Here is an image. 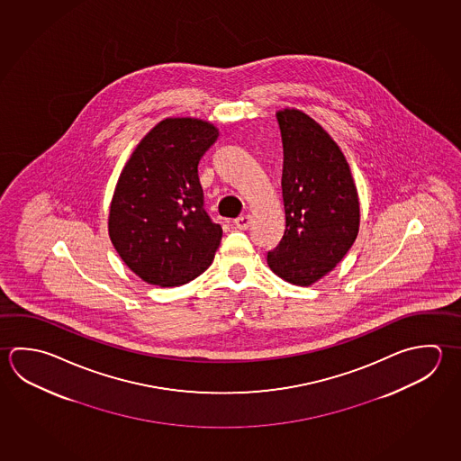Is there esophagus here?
I'll return each mask as SVG.
<instances>
[{
    "label": "esophagus",
    "mask_w": 461,
    "mask_h": 461,
    "mask_svg": "<svg viewBox=\"0 0 461 461\" xmlns=\"http://www.w3.org/2000/svg\"><path fill=\"white\" fill-rule=\"evenodd\" d=\"M250 222V216H240V218L235 219L234 226L237 227V229H240V230H245V229H249Z\"/></svg>",
    "instance_id": "1"
}]
</instances>
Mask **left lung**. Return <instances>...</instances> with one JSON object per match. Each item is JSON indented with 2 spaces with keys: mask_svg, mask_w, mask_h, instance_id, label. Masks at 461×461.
Listing matches in <instances>:
<instances>
[{
  "mask_svg": "<svg viewBox=\"0 0 461 461\" xmlns=\"http://www.w3.org/2000/svg\"><path fill=\"white\" fill-rule=\"evenodd\" d=\"M281 130L285 229L268 251L269 268L295 285H310L335 268L359 232V196L343 152L301 110L276 113Z\"/></svg>",
  "mask_w": 461,
  "mask_h": 461,
  "instance_id": "obj_1",
  "label": "left lung"
}]
</instances>
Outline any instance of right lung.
<instances>
[{
	"instance_id": "right-lung-1",
	"label": "right lung",
	"mask_w": 461,
	"mask_h": 461,
	"mask_svg": "<svg viewBox=\"0 0 461 461\" xmlns=\"http://www.w3.org/2000/svg\"><path fill=\"white\" fill-rule=\"evenodd\" d=\"M218 136L216 126L198 118H166L142 138L120 174L110 240L149 285H186L214 260L222 227L204 211L198 164Z\"/></svg>"
}]
</instances>
